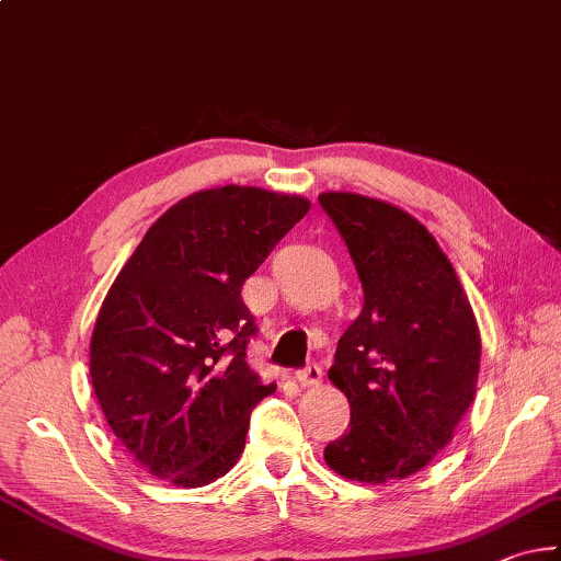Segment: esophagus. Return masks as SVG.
Instances as JSON below:
<instances>
[{
  "label": "esophagus",
  "mask_w": 561,
  "mask_h": 561,
  "mask_svg": "<svg viewBox=\"0 0 561 561\" xmlns=\"http://www.w3.org/2000/svg\"><path fill=\"white\" fill-rule=\"evenodd\" d=\"M295 380H298L300 388H317L322 383V368L320 366L302 368V371L295 374Z\"/></svg>",
  "instance_id": "1"
}]
</instances>
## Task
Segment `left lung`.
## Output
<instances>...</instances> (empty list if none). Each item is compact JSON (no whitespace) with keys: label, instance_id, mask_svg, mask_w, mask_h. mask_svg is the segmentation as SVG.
Returning <instances> with one entry per match:
<instances>
[{"label":"left lung","instance_id":"left-lung-1","mask_svg":"<svg viewBox=\"0 0 561 561\" xmlns=\"http://www.w3.org/2000/svg\"><path fill=\"white\" fill-rule=\"evenodd\" d=\"M364 288L330 380L352 422L324 449L348 481L408 479L445 449L479 383L481 332L457 271L405 209L358 193H320Z\"/></svg>","mask_w":561,"mask_h":561}]
</instances>
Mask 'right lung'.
<instances>
[{
  "label": "right lung",
  "instance_id": "obj_1",
  "mask_svg": "<svg viewBox=\"0 0 561 561\" xmlns=\"http://www.w3.org/2000/svg\"><path fill=\"white\" fill-rule=\"evenodd\" d=\"M310 199L253 185L199 190L146 231L104 295L90 378L114 437L161 481L199 489L234 467L276 383L247 364L241 285Z\"/></svg>",
  "mask_w": 561,
  "mask_h": 561
}]
</instances>
